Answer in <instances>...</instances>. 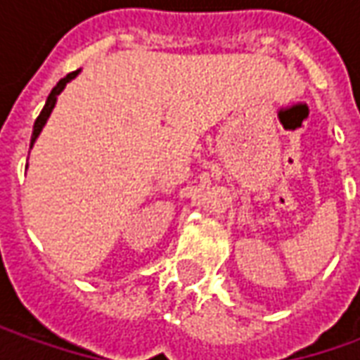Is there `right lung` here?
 <instances>
[{
    "mask_svg": "<svg viewBox=\"0 0 360 360\" xmlns=\"http://www.w3.org/2000/svg\"><path fill=\"white\" fill-rule=\"evenodd\" d=\"M81 73V69L79 71H73V73H69L67 77H63L61 81L53 86V90L50 92V96H48V100H46V105H44V110L40 111V115H38V119L34 121V129H32V139H30V148H32V144L36 142V139H38V134L42 133L44 125H46V121H48V117H50L51 110H53V105H56V102H58V96L61 94V90L65 89L67 82H71L77 77V75Z\"/></svg>",
    "mask_w": 360,
    "mask_h": 360,
    "instance_id": "right-lung-1",
    "label": "right lung"
}]
</instances>
